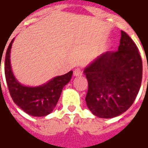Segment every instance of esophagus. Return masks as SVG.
<instances>
[{"instance_id": "34e87169", "label": "esophagus", "mask_w": 148, "mask_h": 148, "mask_svg": "<svg viewBox=\"0 0 148 148\" xmlns=\"http://www.w3.org/2000/svg\"><path fill=\"white\" fill-rule=\"evenodd\" d=\"M73 74H74L75 77H80V76L82 75V70L80 68H76L73 71Z\"/></svg>"}]
</instances>
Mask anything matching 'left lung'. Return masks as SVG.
Returning <instances> with one entry per match:
<instances>
[{
    "mask_svg": "<svg viewBox=\"0 0 148 148\" xmlns=\"http://www.w3.org/2000/svg\"><path fill=\"white\" fill-rule=\"evenodd\" d=\"M88 81L86 102L95 116L110 119L124 113L138 94L143 62L138 47L121 31L116 52H106L85 68Z\"/></svg>",
    "mask_w": 148,
    "mask_h": 148,
    "instance_id": "left-lung-1",
    "label": "left lung"
}]
</instances>
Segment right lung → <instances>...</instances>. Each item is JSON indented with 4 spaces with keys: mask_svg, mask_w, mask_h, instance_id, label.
<instances>
[{
    "mask_svg": "<svg viewBox=\"0 0 148 148\" xmlns=\"http://www.w3.org/2000/svg\"><path fill=\"white\" fill-rule=\"evenodd\" d=\"M12 43L13 40L9 44L5 60V75L10 96L14 103L28 114L34 117L46 116L57 105L62 89L71 80L72 71L54 77L40 86H25L15 79L11 71L10 53Z\"/></svg>",
    "mask_w": 148,
    "mask_h": 148,
    "instance_id": "add662e5",
    "label": "right lung"
}]
</instances>
